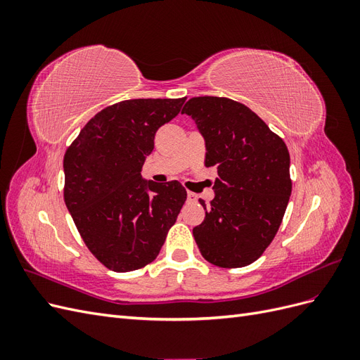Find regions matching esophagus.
Wrapping results in <instances>:
<instances>
[{
    "label": "esophagus",
    "instance_id": "esophagus-1",
    "mask_svg": "<svg viewBox=\"0 0 360 360\" xmlns=\"http://www.w3.org/2000/svg\"><path fill=\"white\" fill-rule=\"evenodd\" d=\"M197 195H195L193 192H188V201H197Z\"/></svg>",
    "mask_w": 360,
    "mask_h": 360
}]
</instances>
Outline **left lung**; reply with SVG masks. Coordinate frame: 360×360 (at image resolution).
<instances>
[{
	"label": "left lung",
	"instance_id": "left-lung-1",
	"mask_svg": "<svg viewBox=\"0 0 360 360\" xmlns=\"http://www.w3.org/2000/svg\"><path fill=\"white\" fill-rule=\"evenodd\" d=\"M191 115L205 139V167L217 169L214 198L195 242L209 263L237 269L252 264L274 240L291 195L290 153L284 141L254 111L226 97H192Z\"/></svg>",
	"mask_w": 360,
	"mask_h": 360
}]
</instances>
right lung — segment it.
I'll list each match as a JSON object with an SVG mask.
<instances>
[{
    "label": "right lung",
    "instance_id": "1",
    "mask_svg": "<svg viewBox=\"0 0 360 360\" xmlns=\"http://www.w3.org/2000/svg\"><path fill=\"white\" fill-rule=\"evenodd\" d=\"M184 101L130 99L106 106L64 155V202L85 246L112 271L150 264L186 201L177 180L141 177L158 129L180 112Z\"/></svg>",
    "mask_w": 360,
    "mask_h": 360
}]
</instances>
